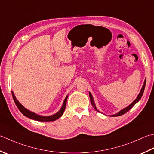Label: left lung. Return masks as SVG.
Masks as SVG:
<instances>
[{"instance_id": "obj_1", "label": "left lung", "mask_w": 154, "mask_h": 154, "mask_svg": "<svg viewBox=\"0 0 154 154\" xmlns=\"http://www.w3.org/2000/svg\"><path fill=\"white\" fill-rule=\"evenodd\" d=\"M146 83V80H145V81H144L143 85V87H142V88H141V91H140V94L138 95V96L137 97L136 99H135V100L133 102V103L129 105L128 107H126V108H125V109H122L121 111H119V112L118 113L115 114V115H113V116H113V117L120 116H122V115H123V114H125V113H127L129 110H130V109H131V108L133 107L134 106V105H135V104H136V103H137V102L140 100V99L141 98V97H142L143 93V91H144V89H145ZM89 97H90V101H91V103L92 105L93 106V107H94V109H95L96 111H97L98 112H99V111L97 110V108H96V107H95V103H94V101H93V97H92V95H91V93H89Z\"/></svg>"}]
</instances>
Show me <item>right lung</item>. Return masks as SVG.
<instances>
[{
	"label": "right lung",
	"mask_w": 154,
	"mask_h": 154,
	"mask_svg": "<svg viewBox=\"0 0 154 154\" xmlns=\"http://www.w3.org/2000/svg\"><path fill=\"white\" fill-rule=\"evenodd\" d=\"M12 95H13L14 101L15 104H16L17 107H18V109H19V111L23 114L24 116L27 117H29V118H31V119H34V120H37V121H39V122H53V121H55L56 119H59V117H61L65 109L66 104H67V97H68V95L65 97V101H64V102H63V106L61 107V109L59 110V111H58L57 113L54 114V115H53V116L44 117V116H41L37 115V114H35L33 112H31V111H29L28 109H26V108L24 107L23 105L17 101V99H16V97H15V96H14L13 91H12Z\"/></svg>",
	"instance_id": "add662e5"
}]
</instances>
